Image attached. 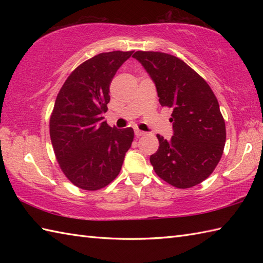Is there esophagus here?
Masks as SVG:
<instances>
[{
  "mask_svg": "<svg viewBox=\"0 0 263 263\" xmlns=\"http://www.w3.org/2000/svg\"><path fill=\"white\" fill-rule=\"evenodd\" d=\"M135 135H136L137 138H139V137H142V136L146 135V132H143L141 130H139V128H137V130L135 131Z\"/></svg>",
  "mask_w": 263,
  "mask_h": 263,
  "instance_id": "1",
  "label": "esophagus"
}]
</instances>
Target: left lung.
I'll list each match as a JSON object with an SVG mask.
<instances>
[{
	"instance_id": "obj_1",
	"label": "left lung",
	"mask_w": 263,
	"mask_h": 263,
	"mask_svg": "<svg viewBox=\"0 0 263 263\" xmlns=\"http://www.w3.org/2000/svg\"><path fill=\"white\" fill-rule=\"evenodd\" d=\"M140 62L157 88L161 106L172 108L174 136L157 135L159 148L150 156L154 171L177 189L208 178L224 153L226 126L219 104L202 77L174 55L138 51Z\"/></svg>"
}]
</instances>
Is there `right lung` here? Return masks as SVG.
<instances>
[{"mask_svg":"<svg viewBox=\"0 0 263 263\" xmlns=\"http://www.w3.org/2000/svg\"><path fill=\"white\" fill-rule=\"evenodd\" d=\"M133 51L100 53L71 72L55 100L49 136L61 171L76 186L96 191L119 175L135 137L103 122L110 82Z\"/></svg>","mask_w":263,"mask_h":263,"instance_id":"obj_1","label":"right lung"}]
</instances>
